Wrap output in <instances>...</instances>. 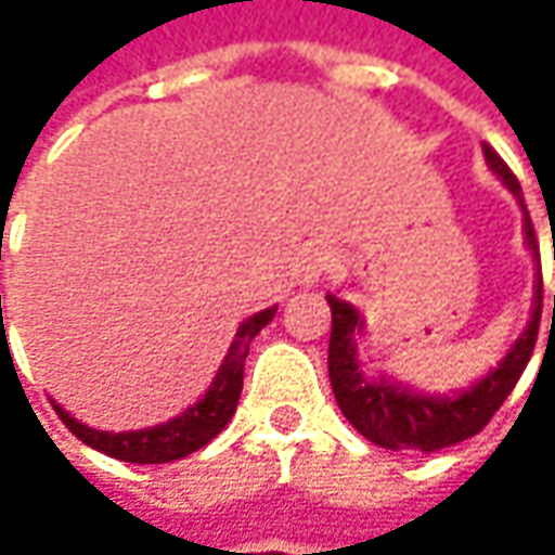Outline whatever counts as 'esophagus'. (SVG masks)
<instances>
[{"instance_id": "obj_1", "label": "esophagus", "mask_w": 555, "mask_h": 555, "mask_svg": "<svg viewBox=\"0 0 555 555\" xmlns=\"http://www.w3.org/2000/svg\"><path fill=\"white\" fill-rule=\"evenodd\" d=\"M333 268H336V253L331 246L314 244L302 253V262H299V278L302 284H318L321 278H327Z\"/></svg>"}]
</instances>
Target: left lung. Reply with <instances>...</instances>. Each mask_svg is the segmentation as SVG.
<instances>
[{
    "label": "left lung",
    "instance_id": "obj_1",
    "mask_svg": "<svg viewBox=\"0 0 555 555\" xmlns=\"http://www.w3.org/2000/svg\"><path fill=\"white\" fill-rule=\"evenodd\" d=\"M485 160L503 179V184L519 197L522 203V188L519 179L513 176V169L501 160V154L485 144ZM525 209V203H522ZM525 241L538 256V237H534V224L525 209ZM541 266V256H538ZM331 302V352H327V367H331V386L336 395L339 411L352 423L361 436L389 448V451H441L451 448L457 441H466L488 426V420L498 414L506 395L513 392V386L519 383L528 358L534 352L538 331H541V302H544V278H538V293H534V311L525 333L516 339V346L506 352L498 371H491L481 383H476L469 392L457 398H429V395H416L411 389L392 386L386 379H371L358 367L354 358L352 336L361 331V318L358 311L327 296ZM553 321H555V296H553Z\"/></svg>",
    "mask_w": 555,
    "mask_h": 555
}]
</instances>
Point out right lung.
<instances>
[{"label": "right lung", "instance_id": "add662e5", "mask_svg": "<svg viewBox=\"0 0 555 555\" xmlns=\"http://www.w3.org/2000/svg\"><path fill=\"white\" fill-rule=\"evenodd\" d=\"M271 318H274V309L259 311L249 321H244L231 349L224 354L209 392L203 395L191 411H184L182 416H176L163 426L139 429V433H98V429L82 426L64 408L54 404V411L79 441H86L89 448H95L107 457L126 460V463H172V460L188 457V454L201 451L203 444H209L228 426V420L237 408L241 389H244V361L249 354V343Z\"/></svg>", "mask_w": 555, "mask_h": 555}]
</instances>
